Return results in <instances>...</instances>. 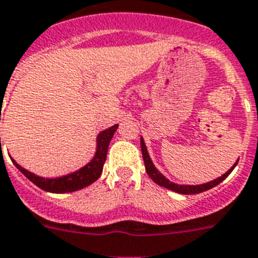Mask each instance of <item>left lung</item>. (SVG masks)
I'll use <instances>...</instances> for the list:
<instances>
[{"label":"left lung","instance_id":"1","mask_svg":"<svg viewBox=\"0 0 258 258\" xmlns=\"http://www.w3.org/2000/svg\"><path fill=\"white\" fill-rule=\"evenodd\" d=\"M140 147H142V153H143V160H144V165H146V170H147V174H148L151 178L155 181L157 185L162 186V187H165V189H169V190H173V191L176 192H179V194H198V192H202V191H206V190L211 189V187H214V186L219 185L220 182H222L223 179L227 178L228 177V174L233 170V168L236 166V164L239 162V160L236 161L235 165L231 168V169L228 170V172H226L224 174H223L222 177H219V178L214 179V181H211V182H207V183H203V185H177V183H173L170 182L169 179H166L165 177L162 176L161 173L159 172V170L156 169L155 165L152 164V160H151V157H149L148 152H147V148H146V144H144V142H143V138L140 139Z\"/></svg>","mask_w":258,"mask_h":258}]
</instances>
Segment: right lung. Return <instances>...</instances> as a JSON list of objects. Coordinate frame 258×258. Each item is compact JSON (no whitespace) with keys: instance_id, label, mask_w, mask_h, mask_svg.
Masks as SVG:
<instances>
[{"instance_id":"1","label":"right lung","mask_w":258,"mask_h":258,"mask_svg":"<svg viewBox=\"0 0 258 258\" xmlns=\"http://www.w3.org/2000/svg\"><path fill=\"white\" fill-rule=\"evenodd\" d=\"M118 128V124H114L110 128L105 130L99 134L97 138V152L94 159L92 161L86 164L84 168L75 173H71L68 176L60 177V178H42V177L35 176L34 173L29 172V170L23 169L22 166H19L14 160V165L18 168L21 172L25 174L27 178L31 181L32 183H35L38 187L42 190L49 192H71L80 190L85 186H89L93 183L96 179L99 178L101 173L103 169V164L106 161V156H107V148H109L110 140H111L112 135Z\"/></svg>"}]
</instances>
